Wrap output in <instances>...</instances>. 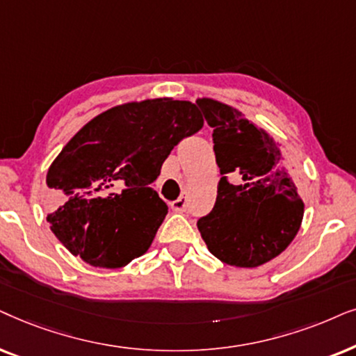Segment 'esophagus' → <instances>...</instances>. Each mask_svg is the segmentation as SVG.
Instances as JSON below:
<instances>
[{
    "instance_id": "1",
    "label": "esophagus",
    "mask_w": 356,
    "mask_h": 356,
    "mask_svg": "<svg viewBox=\"0 0 356 356\" xmlns=\"http://www.w3.org/2000/svg\"><path fill=\"white\" fill-rule=\"evenodd\" d=\"M170 208H172L174 211H186L187 210V192L186 191L181 193V197H179L177 200L170 203Z\"/></svg>"
}]
</instances>
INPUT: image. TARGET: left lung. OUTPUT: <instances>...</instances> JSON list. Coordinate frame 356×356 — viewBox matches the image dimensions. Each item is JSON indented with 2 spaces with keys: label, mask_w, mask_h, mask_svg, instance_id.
I'll list each match as a JSON object with an SVG mask.
<instances>
[{
  "label": "left lung",
  "mask_w": 356,
  "mask_h": 356,
  "mask_svg": "<svg viewBox=\"0 0 356 356\" xmlns=\"http://www.w3.org/2000/svg\"><path fill=\"white\" fill-rule=\"evenodd\" d=\"M197 106L213 129L222 177L213 210L197 221L210 252L227 265L259 267L288 248L300 229L305 203L278 145L236 108L213 99ZM231 173L238 179L229 182Z\"/></svg>",
  "instance_id": "8db88e82"
}]
</instances>
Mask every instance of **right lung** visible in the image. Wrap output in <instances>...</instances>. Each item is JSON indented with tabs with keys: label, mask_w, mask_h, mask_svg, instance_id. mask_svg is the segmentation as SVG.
<instances>
[{
	"label": "right lung",
	"mask_w": 356,
	"mask_h": 356,
	"mask_svg": "<svg viewBox=\"0 0 356 356\" xmlns=\"http://www.w3.org/2000/svg\"><path fill=\"white\" fill-rule=\"evenodd\" d=\"M202 127L195 104L174 99L123 104L88 122L47 174V221L60 243L104 268L145 254L168 215L149 186L174 146Z\"/></svg>",
	"instance_id": "1"
}]
</instances>
